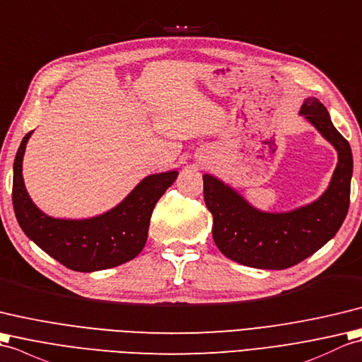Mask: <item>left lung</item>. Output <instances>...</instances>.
Returning a JSON list of instances; mask_svg holds the SVG:
<instances>
[{"label": "left lung", "instance_id": "obj_1", "mask_svg": "<svg viewBox=\"0 0 362 362\" xmlns=\"http://www.w3.org/2000/svg\"><path fill=\"white\" fill-rule=\"evenodd\" d=\"M300 115L338 150L339 158L330 186L315 203L284 214L260 212L212 175L203 176L204 202L214 216V242L228 259L245 267H294L332 240L349 212L353 173L350 144L336 130L317 99L305 100Z\"/></svg>", "mask_w": 362, "mask_h": 362}]
</instances>
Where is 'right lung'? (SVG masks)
Returning <instances> with one entry per match:
<instances>
[{
    "instance_id": "obj_1",
    "label": "right lung",
    "mask_w": 362,
    "mask_h": 362,
    "mask_svg": "<svg viewBox=\"0 0 362 362\" xmlns=\"http://www.w3.org/2000/svg\"><path fill=\"white\" fill-rule=\"evenodd\" d=\"M32 132L24 136L13 163L12 203L20 228L52 259L72 271L93 272L133 260L146 246L153 207L178 172L144 178L122 203L88 220H60L32 203L23 181V155Z\"/></svg>"
}]
</instances>
